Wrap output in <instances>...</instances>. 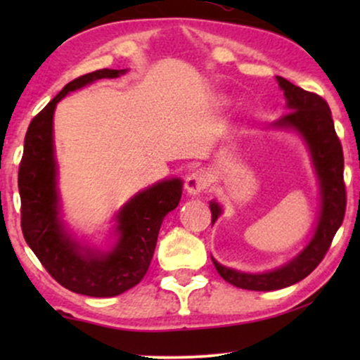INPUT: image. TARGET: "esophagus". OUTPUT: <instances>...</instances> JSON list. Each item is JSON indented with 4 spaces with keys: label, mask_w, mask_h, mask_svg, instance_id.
Masks as SVG:
<instances>
[{
    "label": "esophagus",
    "mask_w": 360,
    "mask_h": 360,
    "mask_svg": "<svg viewBox=\"0 0 360 360\" xmlns=\"http://www.w3.org/2000/svg\"><path fill=\"white\" fill-rule=\"evenodd\" d=\"M208 185H210V176L205 170H196L191 175L186 176V180H185L186 193H190L193 196L203 193Z\"/></svg>",
    "instance_id": "1"
}]
</instances>
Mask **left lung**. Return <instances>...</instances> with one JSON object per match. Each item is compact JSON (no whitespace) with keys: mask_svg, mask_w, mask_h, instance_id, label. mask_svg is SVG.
I'll use <instances>...</instances> for the list:
<instances>
[{"mask_svg":"<svg viewBox=\"0 0 360 360\" xmlns=\"http://www.w3.org/2000/svg\"><path fill=\"white\" fill-rule=\"evenodd\" d=\"M278 86L287 100V115L275 121L272 127L293 129L307 142L321 188V213L313 239L307 248L283 267L265 274H245L228 269L213 259L218 274L234 287L255 292L280 290L308 277L326 255L334 234L342 224L346 213V185H344V155L341 141L334 131L331 110L316 93L307 91L283 77H277ZM211 223L221 214V206L210 201Z\"/></svg>","mask_w":360,"mask_h":360,"instance_id":"1","label":"left lung"}]
</instances>
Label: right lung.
<instances>
[{
  "mask_svg": "<svg viewBox=\"0 0 360 360\" xmlns=\"http://www.w3.org/2000/svg\"><path fill=\"white\" fill-rule=\"evenodd\" d=\"M126 70L101 68L67 83L63 90L34 116L24 137L18 186L21 195L24 239L52 278L86 297H116L141 282L154 255L162 221L179 206L181 180H162L139 191L116 214L117 243L110 252H95L72 239L58 216L57 164L53 157L52 121L57 103L70 91Z\"/></svg>",
  "mask_w": 360,
  "mask_h": 360,
  "instance_id": "add662e5",
  "label": "right lung"
}]
</instances>
